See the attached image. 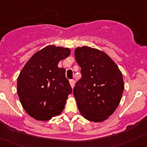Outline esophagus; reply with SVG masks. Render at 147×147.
I'll return each instance as SVG.
<instances>
[{
	"instance_id": "34e87169",
	"label": "esophagus",
	"mask_w": 147,
	"mask_h": 147,
	"mask_svg": "<svg viewBox=\"0 0 147 147\" xmlns=\"http://www.w3.org/2000/svg\"><path fill=\"white\" fill-rule=\"evenodd\" d=\"M69 83H70V85H71V87H74V80H73V79H71V80L69 81Z\"/></svg>"
}]
</instances>
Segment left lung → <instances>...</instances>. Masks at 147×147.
<instances>
[{
  "instance_id": "8db88e82",
  "label": "left lung",
  "mask_w": 147,
  "mask_h": 147,
  "mask_svg": "<svg viewBox=\"0 0 147 147\" xmlns=\"http://www.w3.org/2000/svg\"><path fill=\"white\" fill-rule=\"evenodd\" d=\"M74 55L82 74L74 88L78 109L87 120L103 122L114 112L121 100L122 72L109 55L97 49L77 47Z\"/></svg>"
}]
</instances>
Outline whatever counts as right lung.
Segmentation results:
<instances>
[{"mask_svg": "<svg viewBox=\"0 0 147 147\" xmlns=\"http://www.w3.org/2000/svg\"><path fill=\"white\" fill-rule=\"evenodd\" d=\"M71 54L68 48L49 45L36 52L17 79L20 103L31 117L47 121L61 114L72 88L65 69L57 66Z\"/></svg>", "mask_w": 147, "mask_h": 147, "instance_id": "1", "label": "right lung"}]
</instances>
